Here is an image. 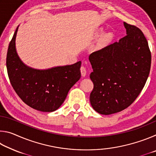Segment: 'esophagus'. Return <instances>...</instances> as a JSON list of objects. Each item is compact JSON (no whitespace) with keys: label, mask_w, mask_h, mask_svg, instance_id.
I'll list each match as a JSON object with an SVG mask.
<instances>
[{"label":"esophagus","mask_w":156,"mask_h":156,"mask_svg":"<svg viewBox=\"0 0 156 156\" xmlns=\"http://www.w3.org/2000/svg\"><path fill=\"white\" fill-rule=\"evenodd\" d=\"M80 72H81L82 76H83V77H84V76H85L87 74V70H86L85 67H83V66H82V67H80Z\"/></svg>","instance_id":"1"}]
</instances>
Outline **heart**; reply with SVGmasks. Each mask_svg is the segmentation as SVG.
Masks as SVG:
<instances>
[{"instance_id":"heart-1","label":"heart","mask_w":156,"mask_h":156,"mask_svg":"<svg viewBox=\"0 0 156 156\" xmlns=\"http://www.w3.org/2000/svg\"><path fill=\"white\" fill-rule=\"evenodd\" d=\"M111 38H112V34L110 33H107L106 34H105L103 38L102 39V44L107 43V42H109L110 41Z\"/></svg>"}]
</instances>
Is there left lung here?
<instances>
[{"mask_svg": "<svg viewBox=\"0 0 156 156\" xmlns=\"http://www.w3.org/2000/svg\"><path fill=\"white\" fill-rule=\"evenodd\" d=\"M124 26L125 37L89 57L94 83L90 102L102 115L120 112L130 106L150 72L151 55L144 35L136 26L125 22Z\"/></svg>", "mask_w": 156, "mask_h": 156, "instance_id": "1", "label": "left lung"}]
</instances>
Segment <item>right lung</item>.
I'll return each mask as SVG.
<instances>
[{
    "label": "right lung",
    "mask_w": 156,
    "mask_h": 156,
    "mask_svg": "<svg viewBox=\"0 0 156 156\" xmlns=\"http://www.w3.org/2000/svg\"><path fill=\"white\" fill-rule=\"evenodd\" d=\"M18 26L7 54V73L13 88L28 106L43 112H52L61 106L69 89L80 78L81 62L47 69L28 67L16 49Z\"/></svg>",
    "instance_id": "add662e5"
}]
</instances>
